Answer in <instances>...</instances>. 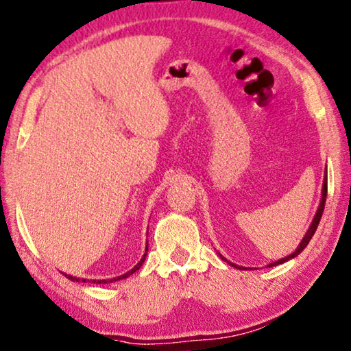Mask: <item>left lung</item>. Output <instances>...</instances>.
Returning <instances> with one entry per match:
<instances>
[{
  "label": "left lung",
  "mask_w": 351,
  "mask_h": 351,
  "mask_svg": "<svg viewBox=\"0 0 351 351\" xmlns=\"http://www.w3.org/2000/svg\"><path fill=\"white\" fill-rule=\"evenodd\" d=\"M325 200H327V169H325V177H324V186H322V197H321V204H319V208H317V211H316V216H315V219H313V222H311V225H310L308 231H306V234L304 236L302 242L299 243V247L296 248V251H294V253H291L290 256H287V257H284V259H280V261H278V262L269 263L268 267H276V265H279V263H284V262L290 261V259H293V257H296L298 254L302 253V251L305 250L306 245H308V242L311 241V237H313V234H315V231L317 230V225H319V222H321V217H322V213H324V208H325ZM220 257H222V256H220ZM222 259H223V261H226L225 257H222ZM226 262H228L230 265L239 268V269H242V268H243V267L234 265V263H231L230 261H226Z\"/></svg>",
  "instance_id": "1"
}]
</instances>
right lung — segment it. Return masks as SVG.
Masks as SVG:
<instances>
[{
	"instance_id": "1",
	"label": "right lung",
	"mask_w": 351,
	"mask_h": 351,
	"mask_svg": "<svg viewBox=\"0 0 351 351\" xmlns=\"http://www.w3.org/2000/svg\"><path fill=\"white\" fill-rule=\"evenodd\" d=\"M146 251H147V248H146ZM145 257H146V254H143V257H141V261L137 263V265H135V267L131 269V271H128L126 274H121V276H119V278H114V279H103V280H92V282H94V284H108V282H115V280H120V279H126L128 276L134 274V273L137 271V269L141 267V263L145 262ZM64 276H66L67 279H71L72 282H80V280H82V282H86V279H78V278H73V276H71V274H64Z\"/></svg>"
}]
</instances>
